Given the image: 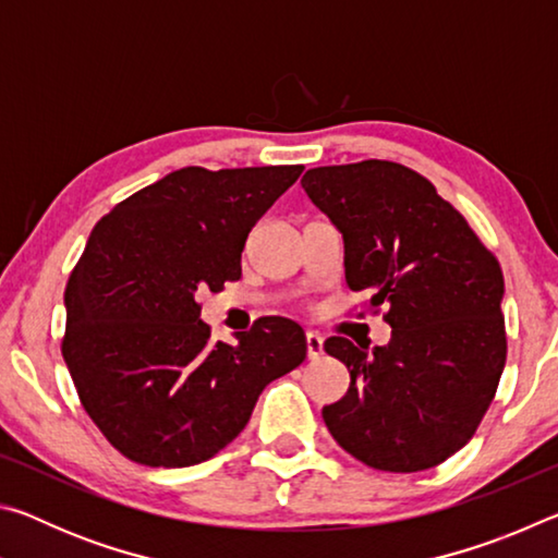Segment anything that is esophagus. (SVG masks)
Returning <instances> with one entry per match:
<instances>
[{
	"label": "esophagus",
	"instance_id": "obj_1",
	"mask_svg": "<svg viewBox=\"0 0 558 558\" xmlns=\"http://www.w3.org/2000/svg\"><path fill=\"white\" fill-rule=\"evenodd\" d=\"M305 344H307V359H310V362H317V359L325 354L323 337H319L317 332H307L305 335Z\"/></svg>",
	"mask_w": 558,
	"mask_h": 558
}]
</instances>
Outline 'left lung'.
<instances>
[{
    "mask_svg": "<svg viewBox=\"0 0 558 558\" xmlns=\"http://www.w3.org/2000/svg\"><path fill=\"white\" fill-rule=\"evenodd\" d=\"M302 189L342 231L349 290H369L391 325V342L372 352L347 337L325 342L352 379L323 409L327 428L374 470L436 468L495 399L507 359L502 268L436 186L399 162L315 167Z\"/></svg>",
    "mask_w": 558,
    "mask_h": 558,
    "instance_id": "8db88e82",
    "label": "left lung"
}]
</instances>
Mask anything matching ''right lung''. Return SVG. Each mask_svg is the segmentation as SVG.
I'll list each match as a JSON object with an SVG mask.
<instances>
[{
  "mask_svg": "<svg viewBox=\"0 0 558 558\" xmlns=\"http://www.w3.org/2000/svg\"><path fill=\"white\" fill-rule=\"evenodd\" d=\"M302 169H177L90 231L65 286L61 354L83 409L125 458L149 468L214 458L260 391L302 364L305 332L292 319L260 317L226 344L196 302L241 278L251 229Z\"/></svg>",
  "mask_w": 558,
  "mask_h": 558,
  "instance_id": "obj_1",
  "label": "right lung"
}]
</instances>
